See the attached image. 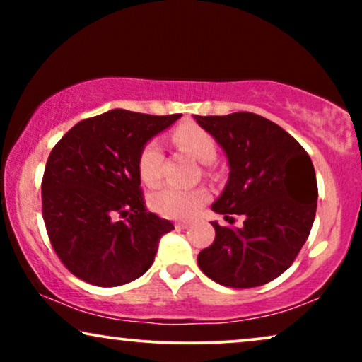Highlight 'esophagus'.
Returning <instances> with one entry per match:
<instances>
[{"label": "esophagus", "mask_w": 362, "mask_h": 362, "mask_svg": "<svg viewBox=\"0 0 362 362\" xmlns=\"http://www.w3.org/2000/svg\"><path fill=\"white\" fill-rule=\"evenodd\" d=\"M176 229H189V224L187 222H176Z\"/></svg>", "instance_id": "esophagus-1"}]
</instances>
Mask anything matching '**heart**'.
Segmentation results:
<instances>
[{"instance_id": "b5f03b06", "label": "heart", "mask_w": 362, "mask_h": 362, "mask_svg": "<svg viewBox=\"0 0 362 362\" xmlns=\"http://www.w3.org/2000/svg\"><path fill=\"white\" fill-rule=\"evenodd\" d=\"M171 140L176 148L189 153L197 161L209 165L217 158V141L199 125H181L173 132ZM138 173L148 186H156L163 177V150L156 140L148 141L138 155ZM209 192L206 187L176 189L163 187L151 196V207L168 219H189L206 204Z\"/></svg>"}]
</instances>
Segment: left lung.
<instances>
[{
    "label": "left lung",
    "mask_w": 362,
    "mask_h": 362,
    "mask_svg": "<svg viewBox=\"0 0 362 362\" xmlns=\"http://www.w3.org/2000/svg\"><path fill=\"white\" fill-rule=\"evenodd\" d=\"M196 122L224 148L230 173L212 211L244 227L212 222L216 239L197 265L216 284L254 288L280 276L308 239L318 186L305 148L276 123L250 112L199 117Z\"/></svg>",
    "instance_id": "obj_1"
}]
</instances>
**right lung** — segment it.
<instances>
[{
	"label": "right lung",
	"mask_w": 362,
	"mask_h": 362,
	"mask_svg": "<svg viewBox=\"0 0 362 362\" xmlns=\"http://www.w3.org/2000/svg\"><path fill=\"white\" fill-rule=\"evenodd\" d=\"M180 117L115 108L78 122L52 148L42 217L54 252L77 279L120 286L151 267L161 235L175 226L146 209L138 155Z\"/></svg>",
	"instance_id": "add662e5"
}]
</instances>
